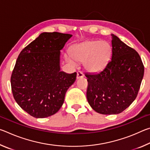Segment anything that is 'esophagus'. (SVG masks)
I'll use <instances>...</instances> for the list:
<instances>
[{
	"mask_svg": "<svg viewBox=\"0 0 150 150\" xmlns=\"http://www.w3.org/2000/svg\"><path fill=\"white\" fill-rule=\"evenodd\" d=\"M84 77V75H83V73L81 72V71H78L77 73V79H80V78H82Z\"/></svg>",
	"mask_w": 150,
	"mask_h": 150,
	"instance_id": "esophagus-1",
	"label": "esophagus"
}]
</instances>
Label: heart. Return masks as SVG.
I'll return each mask as SVG.
<instances>
[{
    "label": "heart",
    "mask_w": 150,
    "mask_h": 150,
    "mask_svg": "<svg viewBox=\"0 0 150 150\" xmlns=\"http://www.w3.org/2000/svg\"><path fill=\"white\" fill-rule=\"evenodd\" d=\"M112 47L109 43L95 40L77 44L71 52V57L77 62H84L85 69L90 72H98L102 70L110 61ZM67 62L75 63L71 57L66 56Z\"/></svg>",
    "instance_id": "b5f03b06"
}]
</instances>
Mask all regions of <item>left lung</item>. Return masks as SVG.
Masks as SVG:
<instances>
[{"label":"left lung","mask_w":150,"mask_h":150,"mask_svg":"<svg viewBox=\"0 0 150 150\" xmlns=\"http://www.w3.org/2000/svg\"><path fill=\"white\" fill-rule=\"evenodd\" d=\"M111 35V60L99 72L85 74L88 103L102 115H117L128 108L138 95L144 73L138 52Z\"/></svg>","instance_id":"8db88e82"}]
</instances>
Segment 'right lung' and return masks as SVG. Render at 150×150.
Segmentation results:
<instances>
[{
	"label": "right lung",
	"instance_id": "add662e5",
	"mask_svg": "<svg viewBox=\"0 0 150 150\" xmlns=\"http://www.w3.org/2000/svg\"><path fill=\"white\" fill-rule=\"evenodd\" d=\"M71 34L43 32L20 52L11 83L16 102L32 116L54 115L64 102L65 93L76 79V72L60 71V50Z\"/></svg>",
	"mask_w": 150,
	"mask_h": 150
}]
</instances>
